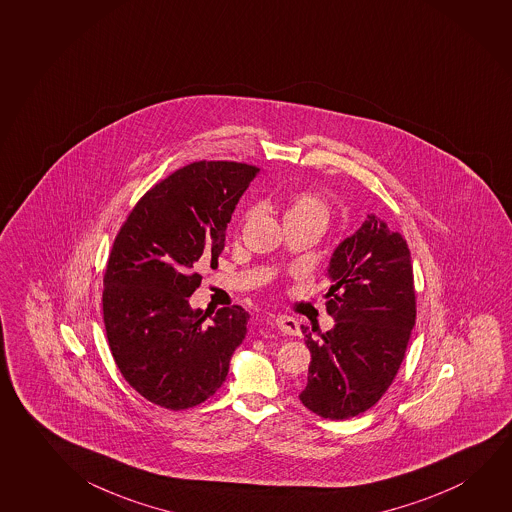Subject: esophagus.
<instances>
[{
  "instance_id": "1",
  "label": "esophagus",
  "mask_w": 512,
  "mask_h": 512,
  "mask_svg": "<svg viewBox=\"0 0 512 512\" xmlns=\"http://www.w3.org/2000/svg\"><path fill=\"white\" fill-rule=\"evenodd\" d=\"M275 324L278 326V330L285 335H298L299 333V323L291 315H278Z\"/></svg>"
}]
</instances>
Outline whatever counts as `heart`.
<instances>
[{
	"label": "heart",
	"instance_id": "obj_1",
	"mask_svg": "<svg viewBox=\"0 0 512 512\" xmlns=\"http://www.w3.org/2000/svg\"><path fill=\"white\" fill-rule=\"evenodd\" d=\"M284 223L289 221H301V223H312L315 227L324 228L330 220V209L324 202L323 197L312 191H299L287 198L282 207Z\"/></svg>",
	"mask_w": 512,
	"mask_h": 512
}]
</instances>
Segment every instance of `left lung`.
<instances>
[{
    "label": "left lung",
    "instance_id": "8db88e82",
    "mask_svg": "<svg viewBox=\"0 0 512 512\" xmlns=\"http://www.w3.org/2000/svg\"><path fill=\"white\" fill-rule=\"evenodd\" d=\"M326 310L335 326L305 344L312 354L299 401L319 417L346 420L372 408L394 383L417 319L404 237L376 214L331 255Z\"/></svg>",
    "mask_w": 512,
    "mask_h": 512
}]
</instances>
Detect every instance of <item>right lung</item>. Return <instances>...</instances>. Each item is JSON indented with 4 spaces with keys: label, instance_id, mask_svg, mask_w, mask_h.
Returning a JSON list of instances; mask_svg holds the SVG:
<instances>
[{
    "label": "right lung",
    "instance_id": "right-lung-1",
    "mask_svg": "<svg viewBox=\"0 0 512 512\" xmlns=\"http://www.w3.org/2000/svg\"><path fill=\"white\" fill-rule=\"evenodd\" d=\"M260 168L195 161L150 188L118 230L104 273L106 337L118 370L147 401L193 408L216 394L250 314L191 308L198 269L218 266L225 230Z\"/></svg>",
    "mask_w": 512,
    "mask_h": 512
}]
</instances>
